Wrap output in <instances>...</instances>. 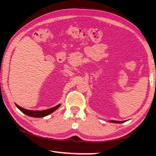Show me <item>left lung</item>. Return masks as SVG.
<instances>
[{"mask_svg": "<svg viewBox=\"0 0 156 156\" xmlns=\"http://www.w3.org/2000/svg\"><path fill=\"white\" fill-rule=\"evenodd\" d=\"M111 122L113 123H122L125 121H116V120H111Z\"/></svg>", "mask_w": 156, "mask_h": 156, "instance_id": "obj_1", "label": "left lung"}]
</instances>
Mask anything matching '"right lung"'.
Instances as JSON below:
<instances>
[{"instance_id": "obj_1", "label": "right lung", "mask_w": 156, "mask_h": 156, "mask_svg": "<svg viewBox=\"0 0 156 156\" xmlns=\"http://www.w3.org/2000/svg\"><path fill=\"white\" fill-rule=\"evenodd\" d=\"M15 105L17 107L18 109H19L23 113H25V114H26L27 115L31 116V117H34V118H43V117H44V116L48 115L50 114V113L54 112V111H56L58 108L60 106V105H56V107L50 108V109H46V110L33 111V110H28V109H24V108L18 106L17 104H15Z\"/></svg>"}]
</instances>
